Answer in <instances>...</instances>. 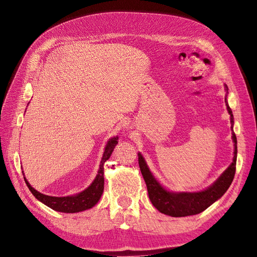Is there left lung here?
<instances>
[{"mask_svg": "<svg viewBox=\"0 0 257 257\" xmlns=\"http://www.w3.org/2000/svg\"><path fill=\"white\" fill-rule=\"evenodd\" d=\"M226 90L228 93V87L226 85ZM225 102L227 105L228 113L230 114V121H231L232 130V140H233V161L230 166L221 174V176L217 179L212 186L207 189L199 192H170L162 187L161 183L157 181L147 165L146 160L143 159L141 153L139 156V166L143 176V179L147 183L148 193L151 202H152L155 208L160 210L161 213L173 216V217H185L190 215H196L202 213L208 206L212 205L214 202L225 194L228 188L231 185L235 174V164H236V137L233 133V115L232 110L229 107L227 103V97H225Z\"/></svg>", "mask_w": 257, "mask_h": 257, "instance_id": "left-lung-1", "label": "left lung"}]
</instances>
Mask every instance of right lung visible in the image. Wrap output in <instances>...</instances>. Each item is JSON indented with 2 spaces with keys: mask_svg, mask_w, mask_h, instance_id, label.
Listing matches in <instances>:
<instances>
[{
  "mask_svg": "<svg viewBox=\"0 0 257 257\" xmlns=\"http://www.w3.org/2000/svg\"><path fill=\"white\" fill-rule=\"evenodd\" d=\"M118 137H114L109 139L107 142L106 147H105L104 154L102 157V161L100 164V168H98L97 175L95 179L91 185L83 190L82 192L78 193L76 195H70V196H50L45 195L40 192H38L36 189L30 186L28 180L25 178V182L31 193L36 196V199L42 202L45 205L49 206L50 208L56 210V212H62V213H78L82 212V210L89 209L93 207L95 204L101 199V195L104 190V163L106 162L113 151L118 143Z\"/></svg>",
  "mask_w": 257,
  "mask_h": 257,
  "instance_id": "right-lung-1",
  "label": "right lung"
}]
</instances>
